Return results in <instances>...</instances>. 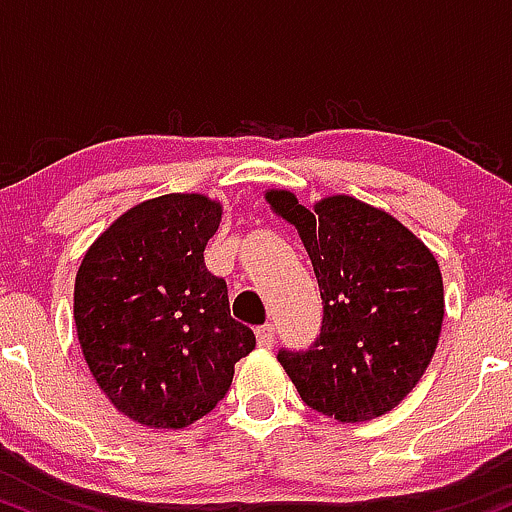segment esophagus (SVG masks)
Wrapping results in <instances>:
<instances>
[{
	"label": "esophagus",
	"mask_w": 512,
	"mask_h": 512,
	"mask_svg": "<svg viewBox=\"0 0 512 512\" xmlns=\"http://www.w3.org/2000/svg\"><path fill=\"white\" fill-rule=\"evenodd\" d=\"M273 338H275V329L271 324H263V326H258V329H256V341H258V346H261V348H271Z\"/></svg>",
	"instance_id": "1"
}]
</instances>
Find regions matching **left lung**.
Wrapping results in <instances>:
<instances>
[{
  "mask_svg": "<svg viewBox=\"0 0 512 512\" xmlns=\"http://www.w3.org/2000/svg\"><path fill=\"white\" fill-rule=\"evenodd\" d=\"M295 225L317 275L324 319L309 350L278 360L309 409L341 423L392 411L430 365L445 317L435 256L389 212L329 195L312 210L295 193L268 191Z\"/></svg>",
  "mask_w": 512,
  "mask_h": 512,
  "instance_id": "8db88e82",
  "label": "left lung"
}]
</instances>
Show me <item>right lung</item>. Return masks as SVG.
<instances>
[{
  "mask_svg": "<svg viewBox=\"0 0 512 512\" xmlns=\"http://www.w3.org/2000/svg\"><path fill=\"white\" fill-rule=\"evenodd\" d=\"M222 205L200 193L145 200L82 258L74 324L84 360L120 413L179 430L225 399L256 336L229 314L227 283L205 268Z\"/></svg>",
  "mask_w": 512,
  "mask_h": 512,
  "instance_id": "obj_1",
  "label": "right lung"
}]
</instances>
